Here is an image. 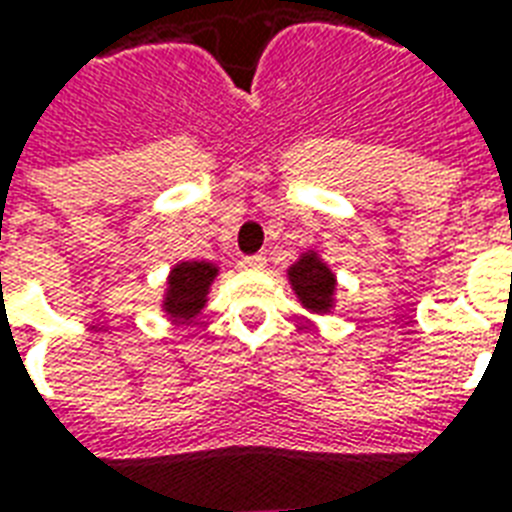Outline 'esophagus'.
Returning <instances> with one entry per match:
<instances>
[{"mask_svg":"<svg viewBox=\"0 0 512 512\" xmlns=\"http://www.w3.org/2000/svg\"><path fill=\"white\" fill-rule=\"evenodd\" d=\"M244 268H249V271H263L265 268V257L263 255H252V257H244Z\"/></svg>","mask_w":512,"mask_h":512,"instance_id":"1","label":"esophagus"}]
</instances>
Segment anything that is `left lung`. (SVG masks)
I'll return each mask as SVG.
<instances>
[{"label":"left lung","mask_w":512,"mask_h":512,"mask_svg":"<svg viewBox=\"0 0 512 512\" xmlns=\"http://www.w3.org/2000/svg\"><path fill=\"white\" fill-rule=\"evenodd\" d=\"M287 284L298 303L314 317H327L338 306V276L317 247L303 249L287 265Z\"/></svg>","instance_id":"8db88e82"}]
</instances>
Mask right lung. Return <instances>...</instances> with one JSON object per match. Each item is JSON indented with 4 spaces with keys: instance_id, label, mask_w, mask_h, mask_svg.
<instances>
[{
    "instance_id": "add662e5",
    "label": "right lung",
    "mask_w": 512,
    "mask_h": 512,
    "mask_svg": "<svg viewBox=\"0 0 512 512\" xmlns=\"http://www.w3.org/2000/svg\"><path fill=\"white\" fill-rule=\"evenodd\" d=\"M220 276V265L212 260H179L171 265L163 282L161 311L177 325H190L204 314L209 295Z\"/></svg>"
}]
</instances>
